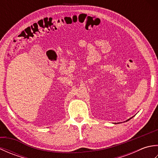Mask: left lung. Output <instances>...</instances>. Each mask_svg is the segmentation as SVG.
Listing matches in <instances>:
<instances>
[{
	"instance_id": "1",
	"label": "left lung",
	"mask_w": 158,
	"mask_h": 158,
	"mask_svg": "<svg viewBox=\"0 0 158 158\" xmlns=\"http://www.w3.org/2000/svg\"><path fill=\"white\" fill-rule=\"evenodd\" d=\"M132 117H131V118H130V119H127V121H126V122H127V121H129V120H130V119H132Z\"/></svg>"
}]
</instances>
